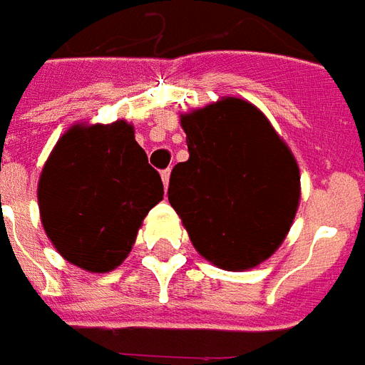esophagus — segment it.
Masks as SVG:
<instances>
[{"label": "esophagus", "instance_id": "34e87169", "mask_svg": "<svg viewBox=\"0 0 365 365\" xmlns=\"http://www.w3.org/2000/svg\"><path fill=\"white\" fill-rule=\"evenodd\" d=\"M162 182L168 187V183H170V170H162Z\"/></svg>", "mask_w": 365, "mask_h": 365}]
</instances>
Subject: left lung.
<instances>
[{
	"mask_svg": "<svg viewBox=\"0 0 365 365\" xmlns=\"http://www.w3.org/2000/svg\"><path fill=\"white\" fill-rule=\"evenodd\" d=\"M190 150L168 199L191 242L217 268L248 269L287 237L301 197L295 156L266 115L238 97L182 115Z\"/></svg>",
	"mask_w": 365,
	"mask_h": 365,
	"instance_id": "obj_1",
	"label": "left lung"
}]
</instances>
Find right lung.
<instances>
[{
	"mask_svg": "<svg viewBox=\"0 0 365 365\" xmlns=\"http://www.w3.org/2000/svg\"><path fill=\"white\" fill-rule=\"evenodd\" d=\"M36 195L44 232L60 256L105 274L127 258L164 185L133 125L115 120L68 128L44 164Z\"/></svg>",
	"mask_w": 365,
	"mask_h": 365,
	"instance_id": "add662e5",
	"label": "right lung"
}]
</instances>
